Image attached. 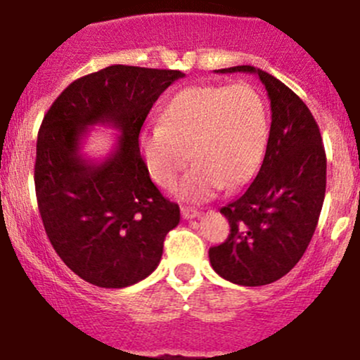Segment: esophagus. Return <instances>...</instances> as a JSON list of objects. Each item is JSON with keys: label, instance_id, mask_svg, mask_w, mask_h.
<instances>
[{"label": "esophagus", "instance_id": "1", "mask_svg": "<svg viewBox=\"0 0 360 360\" xmlns=\"http://www.w3.org/2000/svg\"><path fill=\"white\" fill-rule=\"evenodd\" d=\"M181 214H183L184 219H196L200 217V212L193 207H181Z\"/></svg>", "mask_w": 360, "mask_h": 360}]
</instances>
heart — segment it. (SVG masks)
I'll return each mask as SVG.
<instances>
[{"label": "heart", "mask_w": 360, "mask_h": 360, "mask_svg": "<svg viewBox=\"0 0 360 360\" xmlns=\"http://www.w3.org/2000/svg\"><path fill=\"white\" fill-rule=\"evenodd\" d=\"M269 139L266 101L248 84L191 86L165 103L160 124L141 134L143 160L151 177L174 190L195 164L179 196L205 202L222 188H238L255 174Z\"/></svg>", "instance_id": "obj_1"}]
</instances>
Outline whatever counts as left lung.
Returning a JSON list of instances; mask_svg holds the SVG:
<instances>
[{"instance_id": "left-lung-1", "label": "left lung", "mask_w": 360, "mask_h": 360, "mask_svg": "<svg viewBox=\"0 0 360 360\" xmlns=\"http://www.w3.org/2000/svg\"><path fill=\"white\" fill-rule=\"evenodd\" d=\"M257 74L271 100L266 157L247 191L222 207L224 243L209 250L214 271L234 285L262 286L297 266L319 221L326 193V153L319 126L288 86L252 65L217 70Z\"/></svg>"}]
</instances>
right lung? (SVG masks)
Instances as JSON below:
<instances>
[{
    "label": "right lung",
    "instance_id": "right-lung-1",
    "mask_svg": "<svg viewBox=\"0 0 360 360\" xmlns=\"http://www.w3.org/2000/svg\"><path fill=\"white\" fill-rule=\"evenodd\" d=\"M179 70L110 65L77 79L53 101L36 145L37 207L53 248L84 281L126 288L157 269L179 205L151 183L139 131ZM120 131L101 162L80 153L89 127Z\"/></svg>",
    "mask_w": 360,
    "mask_h": 360
}]
</instances>
